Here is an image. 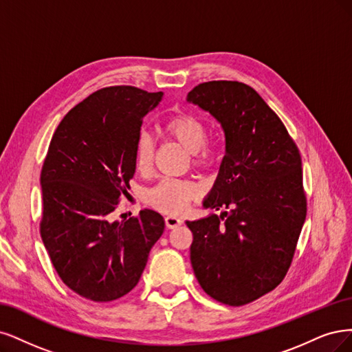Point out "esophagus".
<instances>
[{"mask_svg": "<svg viewBox=\"0 0 352 352\" xmlns=\"http://www.w3.org/2000/svg\"><path fill=\"white\" fill-rule=\"evenodd\" d=\"M165 223H166V226H168L169 230H173V228H177V226H179L181 223H183V221L175 218V217H166L165 218Z\"/></svg>", "mask_w": 352, "mask_h": 352, "instance_id": "34e87169", "label": "esophagus"}]
</instances>
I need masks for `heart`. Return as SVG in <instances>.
<instances>
[{"instance_id": "obj_1", "label": "heart", "mask_w": 352, "mask_h": 352, "mask_svg": "<svg viewBox=\"0 0 352 352\" xmlns=\"http://www.w3.org/2000/svg\"><path fill=\"white\" fill-rule=\"evenodd\" d=\"M165 138L175 140L190 153L191 165L208 168L218 161L219 143L206 139V126L199 117L178 112L169 116L161 124ZM134 162L140 173H149L153 165V142L147 133L142 131L134 143ZM200 196L199 187L187 179L164 178L144 191L146 205L168 214L183 213L190 203Z\"/></svg>"}]
</instances>
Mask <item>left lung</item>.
I'll return each mask as SVG.
<instances>
[{"label":"left lung","instance_id":"left-lung-1","mask_svg":"<svg viewBox=\"0 0 352 352\" xmlns=\"http://www.w3.org/2000/svg\"><path fill=\"white\" fill-rule=\"evenodd\" d=\"M187 100L209 111L225 133L226 153L203 208L230 209L187 222L191 266L209 297L240 307L275 289L292 263L307 214L301 155L252 86L205 82Z\"/></svg>","mask_w":352,"mask_h":352}]
</instances>
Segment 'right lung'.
<instances>
[{
    "instance_id": "add662e5",
    "label": "right lung",
    "mask_w": 352,
    "mask_h": 352,
    "mask_svg": "<svg viewBox=\"0 0 352 352\" xmlns=\"http://www.w3.org/2000/svg\"><path fill=\"white\" fill-rule=\"evenodd\" d=\"M162 92L102 87L67 112L41 171V236L61 280L96 302L129 294L143 274L165 222L142 209L114 221L135 171L134 143Z\"/></svg>"
}]
</instances>
